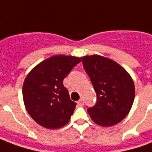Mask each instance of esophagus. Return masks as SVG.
I'll use <instances>...</instances> for the list:
<instances>
[{"label": "esophagus", "mask_w": 152, "mask_h": 152, "mask_svg": "<svg viewBox=\"0 0 152 152\" xmlns=\"http://www.w3.org/2000/svg\"><path fill=\"white\" fill-rule=\"evenodd\" d=\"M78 104H79L80 106H82L83 104H84V102H83V99L81 98V99H80V100L78 101Z\"/></svg>", "instance_id": "34e87169"}]
</instances>
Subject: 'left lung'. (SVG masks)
Masks as SVG:
<instances>
[{"label": "left lung", "instance_id": "8db88e82", "mask_svg": "<svg viewBox=\"0 0 152 152\" xmlns=\"http://www.w3.org/2000/svg\"><path fill=\"white\" fill-rule=\"evenodd\" d=\"M81 60L97 94L95 105L87 109L89 115L101 126L116 124L125 118L133 105V80L122 66L109 58L91 55Z\"/></svg>", "mask_w": 152, "mask_h": 152}]
</instances>
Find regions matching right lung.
Wrapping results in <instances>:
<instances>
[{"label":"right lung","mask_w":152,"mask_h":152,"mask_svg":"<svg viewBox=\"0 0 152 152\" xmlns=\"http://www.w3.org/2000/svg\"><path fill=\"white\" fill-rule=\"evenodd\" d=\"M80 62L76 57L53 56L39 63L27 76L23 86L25 107L40 125L52 129L68 123L76 103L70 99L63 79Z\"/></svg>","instance_id":"obj_1"}]
</instances>
